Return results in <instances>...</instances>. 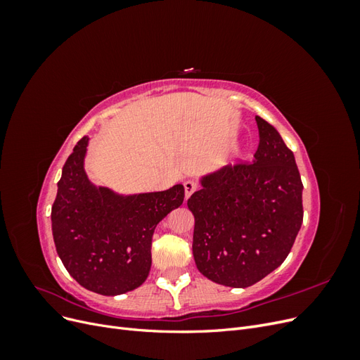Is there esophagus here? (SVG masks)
I'll return each mask as SVG.
<instances>
[{"instance_id":"1","label":"esophagus","mask_w":360,"mask_h":360,"mask_svg":"<svg viewBox=\"0 0 360 360\" xmlns=\"http://www.w3.org/2000/svg\"><path fill=\"white\" fill-rule=\"evenodd\" d=\"M197 189H198V184L195 181H192V180L184 181V197H186V198H189L191 195Z\"/></svg>"}]
</instances>
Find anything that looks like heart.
Segmentation results:
<instances>
[{
  "instance_id": "b5f03b06",
  "label": "heart",
  "mask_w": 360,
  "mask_h": 360,
  "mask_svg": "<svg viewBox=\"0 0 360 360\" xmlns=\"http://www.w3.org/2000/svg\"><path fill=\"white\" fill-rule=\"evenodd\" d=\"M242 151H243V146H238L234 148V155H240Z\"/></svg>"
}]
</instances>
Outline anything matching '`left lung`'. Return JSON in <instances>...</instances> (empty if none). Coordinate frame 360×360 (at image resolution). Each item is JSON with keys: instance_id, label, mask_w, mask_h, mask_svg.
<instances>
[{"instance_id": "obj_1", "label": "left lung", "mask_w": 360, "mask_h": 360, "mask_svg": "<svg viewBox=\"0 0 360 360\" xmlns=\"http://www.w3.org/2000/svg\"><path fill=\"white\" fill-rule=\"evenodd\" d=\"M259 146L248 165L200 176L188 207L195 217V264L210 281L246 288L288 257L303 221V184L275 126L255 117Z\"/></svg>"}]
</instances>
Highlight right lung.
<instances>
[{
	"instance_id": "1",
	"label": "right lung",
	"mask_w": 360,
	"mask_h": 360,
	"mask_svg": "<svg viewBox=\"0 0 360 360\" xmlns=\"http://www.w3.org/2000/svg\"><path fill=\"white\" fill-rule=\"evenodd\" d=\"M89 143L84 136L63 167L51 212L53 243L79 285L118 296L144 284L156 225L181 205L184 188L120 193L96 186L85 172Z\"/></svg>"
}]
</instances>
